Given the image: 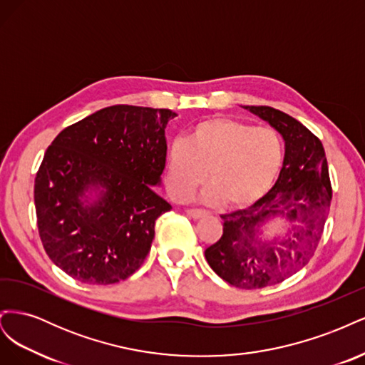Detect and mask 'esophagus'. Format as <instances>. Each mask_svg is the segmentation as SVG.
Masks as SVG:
<instances>
[{"mask_svg": "<svg viewBox=\"0 0 365 365\" xmlns=\"http://www.w3.org/2000/svg\"><path fill=\"white\" fill-rule=\"evenodd\" d=\"M187 216H190L193 219H201L204 216H207V212H204V210H200V208H190V210H185Z\"/></svg>", "mask_w": 365, "mask_h": 365, "instance_id": "1", "label": "esophagus"}]
</instances>
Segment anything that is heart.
Instances as JSON below:
<instances>
[{
  "instance_id": "1",
  "label": "heart",
  "mask_w": 365,
  "mask_h": 365,
  "mask_svg": "<svg viewBox=\"0 0 365 365\" xmlns=\"http://www.w3.org/2000/svg\"><path fill=\"white\" fill-rule=\"evenodd\" d=\"M283 158V143L275 130L230 117L207 118L189 130L185 143H172L165 187L175 201H185L205 181L207 170V202L245 208L271 189Z\"/></svg>"
}]
</instances>
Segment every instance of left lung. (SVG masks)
Wrapping results in <instances>:
<instances>
[{"instance_id":"left-lung-1","label":"left lung","mask_w":365,"mask_h":365,"mask_svg":"<svg viewBox=\"0 0 365 365\" xmlns=\"http://www.w3.org/2000/svg\"><path fill=\"white\" fill-rule=\"evenodd\" d=\"M279 132L284 158L272 189L245 210L222 215L224 233L205 250L212 269L242 289L277 284L311 260L322 239L332 187L324 148L294 117L271 106H244ZM277 217L290 228L281 237L262 238V227Z\"/></svg>"}]
</instances>
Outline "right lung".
<instances>
[{"instance_id": "add662e5", "label": "right lung", "mask_w": 365, "mask_h": 365, "mask_svg": "<svg viewBox=\"0 0 365 365\" xmlns=\"http://www.w3.org/2000/svg\"><path fill=\"white\" fill-rule=\"evenodd\" d=\"M170 109L114 105L65 128L35 178L42 245L88 284L128 279L145 262L155 220L172 205L153 190L165 168Z\"/></svg>"}]
</instances>
